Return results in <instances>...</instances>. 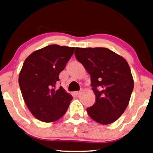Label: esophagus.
<instances>
[{
  "label": "esophagus",
  "mask_w": 153,
  "mask_h": 153,
  "mask_svg": "<svg viewBox=\"0 0 153 153\" xmlns=\"http://www.w3.org/2000/svg\"><path fill=\"white\" fill-rule=\"evenodd\" d=\"M74 94H75V95L78 96V95H80V94H81V92H80V91H78V92H75Z\"/></svg>",
  "instance_id": "1"
}]
</instances>
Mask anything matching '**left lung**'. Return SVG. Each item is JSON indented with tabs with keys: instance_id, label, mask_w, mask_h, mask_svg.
<instances>
[{
	"instance_id": "left-lung-1",
	"label": "left lung",
	"mask_w": 153,
	"mask_h": 153,
	"mask_svg": "<svg viewBox=\"0 0 153 153\" xmlns=\"http://www.w3.org/2000/svg\"><path fill=\"white\" fill-rule=\"evenodd\" d=\"M75 56L90 75L96 97L87 108L89 116L101 124L114 122L126 109L134 86L128 63L107 48H75Z\"/></svg>"
}]
</instances>
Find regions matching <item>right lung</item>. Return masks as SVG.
<instances>
[{
	"label": "right lung",
	"mask_w": 153,
	"mask_h": 153,
	"mask_svg": "<svg viewBox=\"0 0 153 153\" xmlns=\"http://www.w3.org/2000/svg\"><path fill=\"white\" fill-rule=\"evenodd\" d=\"M74 50V47L53 44L36 50L25 59L19 85L25 104L36 119L53 122L66 112L72 96L62 87L57 90L55 87Z\"/></svg>",
	"instance_id": "right-lung-1"
}]
</instances>
